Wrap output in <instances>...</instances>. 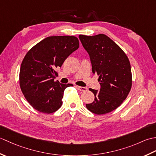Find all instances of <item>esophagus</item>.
Returning a JSON list of instances; mask_svg holds the SVG:
<instances>
[{
  "mask_svg": "<svg viewBox=\"0 0 156 156\" xmlns=\"http://www.w3.org/2000/svg\"><path fill=\"white\" fill-rule=\"evenodd\" d=\"M76 88L78 89V90H80V91H81V92H85V91H87V90H88L87 87H79V86H76Z\"/></svg>",
  "mask_w": 156,
  "mask_h": 156,
  "instance_id": "1",
  "label": "esophagus"
}]
</instances>
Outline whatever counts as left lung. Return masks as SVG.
I'll return each mask as SVG.
<instances>
[{
  "label": "left lung",
  "instance_id": "8db88e82",
  "mask_svg": "<svg viewBox=\"0 0 156 156\" xmlns=\"http://www.w3.org/2000/svg\"><path fill=\"white\" fill-rule=\"evenodd\" d=\"M90 55L92 73L99 77L101 89L89 88L94 101L86 107L96 115H104L118 108L131 90L132 74L129 58L122 49L105 34L79 35Z\"/></svg>",
  "mask_w": 156,
  "mask_h": 156
}]
</instances>
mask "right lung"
Listing matches in <instances>:
<instances>
[{"label":"right lung","mask_w":156,"mask_h":156,"mask_svg":"<svg viewBox=\"0 0 156 156\" xmlns=\"http://www.w3.org/2000/svg\"><path fill=\"white\" fill-rule=\"evenodd\" d=\"M79 48L74 36H51L31 48L23 58L19 72L20 88L24 97L35 110L46 114L61 107L64 92L72 84L55 81L56 68Z\"/></svg>","instance_id":"obj_1"}]
</instances>
